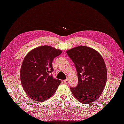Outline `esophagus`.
Masks as SVG:
<instances>
[{
  "instance_id": "1",
  "label": "esophagus",
  "mask_w": 124,
  "mask_h": 124,
  "mask_svg": "<svg viewBox=\"0 0 124 124\" xmlns=\"http://www.w3.org/2000/svg\"><path fill=\"white\" fill-rule=\"evenodd\" d=\"M62 83H65V84H67L69 83V80H63L62 81Z\"/></svg>"
}]
</instances>
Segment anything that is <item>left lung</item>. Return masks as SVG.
<instances>
[{
	"label": "left lung",
	"mask_w": 124,
	"mask_h": 124,
	"mask_svg": "<svg viewBox=\"0 0 124 124\" xmlns=\"http://www.w3.org/2000/svg\"><path fill=\"white\" fill-rule=\"evenodd\" d=\"M74 62L78 83L71 87L72 94L83 104L95 101L102 93L107 81V69L103 57L96 50L79 46L66 51Z\"/></svg>",
	"instance_id": "8db88e82"
}]
</instances>
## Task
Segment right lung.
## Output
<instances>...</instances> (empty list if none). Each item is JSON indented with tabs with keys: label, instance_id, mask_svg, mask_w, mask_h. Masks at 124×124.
I'll list each match as a JSON object with an SVG mask.
<instances>
[{
	"label": "right lung",
	"instance_id": "1",
	"mask_svg": "<svg viewBox=\"0 0 124 124\" xmlns=\"http://www.w3.org/2000/svg\"><path fill=\"white\" fill-rule=\"evenodd\" d=\"M62 52L49 46L36 47L24 57L20 77L23 90L30 98L37 101H44L55 93L61 81L53 78V60Z\"/></svg>",
	"mask_w": 124,
	"mask_h": 124
}]
</instances>
